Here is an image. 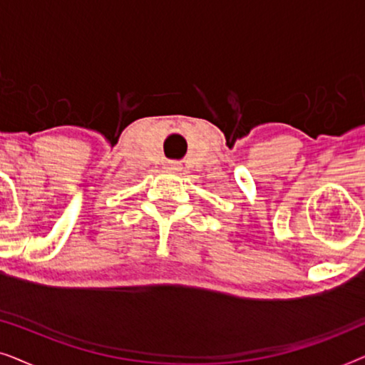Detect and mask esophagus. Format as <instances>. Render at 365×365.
I'll list each match as a JSON object with an SVG mask.
<instances>
[{"instance_id":"obj_1","label":"esophagus","mask_w":365,"mask_h":365,"mask_svg":"<svg viewBox=\"0 0 365 365\" xmlns=\"http://www.w3.org/2000/svg\"><path fill=\"white\" fill-rule=\"evenodd\" d=\"M179 164L178 163H168L166 164V171H169V173H176V171H179Z\"/></svg>"}]
</instances>
